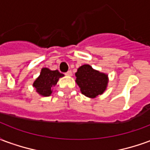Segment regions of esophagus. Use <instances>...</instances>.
Instances as JSON below:
<instances>
[{"label":"esophagus","instance_id":"34e87169","mask_svg":"<svg viewBox=\"0 0 150 150\" xmlns=\"http://www.w3.org/2000/svg\"><path fill=\"white\" fill-rule=\"evenodd\" d=\"M66 75H68V76H71V75H72L71 71H67V73H66Z\"/></svg>","mask_w":150,"mask_h":150}]
</instances>
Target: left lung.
I'll return each mask as SVG.
<instances>
[{"mask_svg": "<svg viewBox=\"0 0 150 150\" xmlns=\"http://www.w3.org/2000/svg\"><path fill=\"white\" fill-rule=\"evenodd\" d=\"M75 82L80 88L82 94L89 98L97 97L106 90L108 83V75L94 70L85 64L79 67L75 73Z\"/></svg>", "mask_w": 150, "mask_h": 150, "instance_id": "8db88e82", "label": "left lung"}]
</instances>
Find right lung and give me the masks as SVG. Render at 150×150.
<instances>
[{
    "label": "right lung",
    "mask_w": 150,
    "mask_h": 150,
    "mask_svg": "<svg viewBox=\"0 0 150 150\" xmlns=\"http://www.w3.org/2000/svg\"><path fill=\"white\" fill-rule=\"evenodd\" d=\"M64 75L58 70L51 71L44 67L41 70L40 75L33 83L36 91L42 96H50L52 93V88L59 81V79L63 77Z\"/></svg>",
    "instance_id": "add662e5"
}]
</instances>
